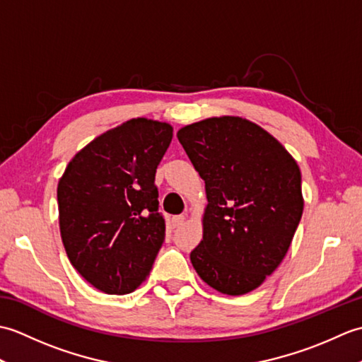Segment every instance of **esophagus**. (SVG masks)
Segmentation results:
<instances>
[{
    "mask_svg": "<svg viewBox=\"0 0 362 362\" xmlns=\"http://www.w3.org/2000/svg\"><path fill=\"white\" fill-rule=\"evenodd\" d=\"M183 224H185V216H182V214H180V216H174L173 218V226L174 227H180Z\"/></svg>",
    "mask_w": 362,
    "mask_h": 362,
    "instance_id": "obj_1",
    "label": "esophagus"
}]
</instances>
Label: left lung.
<instances>
[{
  "label": "left lung",
  "mask_w": 362,
  "mask_h": 362,
  "mask_svg": "<svg viewBox=\"0 0 362 362\" xmlns=\"http://www.w3.org/2000/svg\"><path fill=\"white\" fill-rule=\"evenodd\" d=\"M205 180L197 275L222 294L243 296L280 266L303 213L302 175L275 136L243 117H213L177 132Z\"/></svg>",
  "instance_id": "obj_1"
}]
</instances>
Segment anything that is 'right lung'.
Masks as SVG:
<instances>
[{
	"instance_id": "right-lung-1",
	"label": "right lung",
	"mask_w": 362,
	"mask_h": 362,
	"mask_svg": "<svg viewBox=\"0 0 362 362\" xmlns=\"http://www.w3.org/2000/svg\"><path fill=\"white\" fill-rule=\"evenodd\" d=\"M171 140L169 122L132 118L83 146L59 179V227L68 259L105 294L140 286L165 241L153 182Z\"/></svg>"
}]
</instances>
